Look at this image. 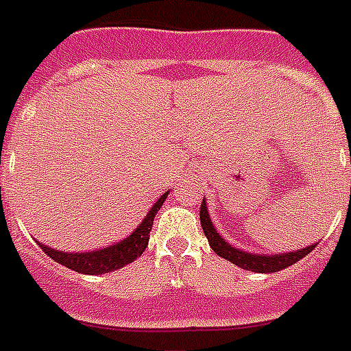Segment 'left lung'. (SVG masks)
<instances>
[{
  "mask_svg": "<svg viewBox=\"0 0 351 351\" xmlns=\"http://www.w3.org/2000/svg\"><path fill=\"white\" fill-rule=\"evenodd\" d=\"M200 224H202L206 239L210 243V247L213 248V252L217 254V256H221L223 259H228L230 263L237 265L239 269L259 272V274L283 271V269H287V267L294 265L296 261H300L302 258H306L307 254L317 247V245H309V247L298 248V250H294V252L283 254H256L241 250V248L230 245L228 241L219 234V230H215V226L211 223L210 213H208L206 199L202 200V204H200Z\"/></svg>",
  "mask_w": 351,
  "mask_h": 351,
  "instance_id": "1",
  "label": "left lung"
}]
</instances>
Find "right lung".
<instances>
[{"label": "right lung", "instance_id": "add662e5", "mask_svg": "<svg viewBox=\"0 0 351 351\" xmlns=\"http://www.w3.org/2000/svg\"><path fill=\"white\" fill-rule=\"evenodd\" d=\"M167 193H164L160 199L154 202L151 210L147 211L145 219L141 221L140 226L134 230L132 234L121 239L116 245H110L106 248H99L93 252H64V250H55V248L47 247L44 243H38L40 248H44V252L51 259H55L57 263L68 267L71 271L80 272V274H106V272L117 271L125 265L132 263L134 259L140 258L143 250L149 245V234H151L152 221L158 210L162 208L164 200L167 199Z\"/></svg>", "mask_w": 351, "mask_h": 351}]
</instances>
